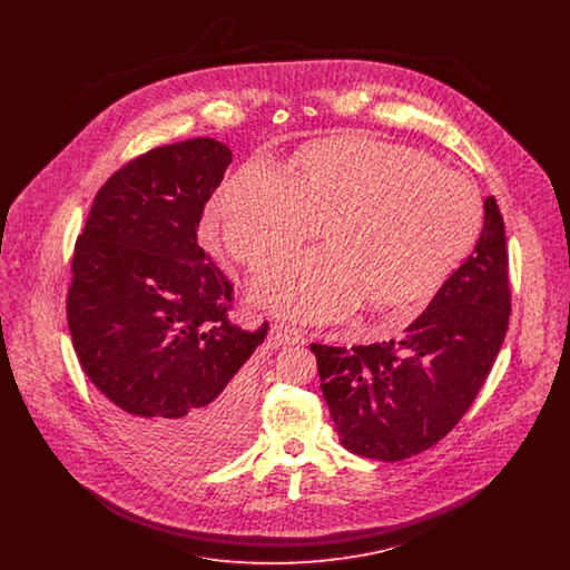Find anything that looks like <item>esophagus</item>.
I'll use <instances>...</instances> for the list:
<instances>
[{
  "label": "esophagus",
  "mask_w": 570,
  "mask_h": 570,
  "mask_svg": "<svg viewBox=\"0 0 570 570\" xmlns=\"http://www.w3.org/2000/svg\"><path fill=\"white\" fill-rule=\"evenodd\" d=\"M275 337H277L282 344H288V346H295V344H303V342H305L303 331L297 328V326L291 325L275 326Z\"/></svg>",
  "instance_id": "obj_1"
}]
</instances>
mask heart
Returning <instances> with one entry per match:
<instances>
[{
    "label": "heart",
    "instance_id": "1",
    "mask_svg": "<svg viewBox=\"0 0 570 570\" xmlns=\"http://www.w3.org/2000/svg\"><path fill=\"white\" fill-rule=\"evenodd\" d=\"M207 224L252 272L323 228L326 247L277 261L254 284L258 305L323 323L358 301L400 312L430 297L479 242L483 198L416 147L346 132L298 147L288 177L242 164L217 188Z\"/></svg>",
    "mask_w": 570,
    "mask_h": 570
}]
</instances>
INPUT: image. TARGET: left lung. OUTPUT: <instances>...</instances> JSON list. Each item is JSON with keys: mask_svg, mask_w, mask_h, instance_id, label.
I'll use <instances>...</instances> for the list:
<instances>
[{"mask_svg": "<svg viewBox=\"0 0 570 570\" xmlns=\"http://www.w3.org/2000/svg\"><path fill=\"white\" fill-rule=\"evenodd\" d=\"M509 316L504 219L489 196L474 252L400 340L309 346L340 444L380 461L407 460L434 446L479 395Z\"/></svg>", "mask_w": 570, "mask_h": 570, "instance_id": "8db88e82", "label": "left lung"}]
</instances>
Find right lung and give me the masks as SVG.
Wrapping results in <instances>:
<instances>
[{"label":"right lung","mask_w":570,"mask_h":570,"mask_svg":"<svg viewBox=\"0 0 570 570\" xmlns=\"http://www.w3.org/2000/svg\"><path fill=\"white\" fill-rule=\"evenodd\" d=\"M233 154L216 138L156 147L98 190L72 256L68 328L117 430L173 468L235 455L249 432L244 363L269 325L228 321L233 284L198 245Z\"/></svg>","instance_id":"add662e5"}]
</instances>
